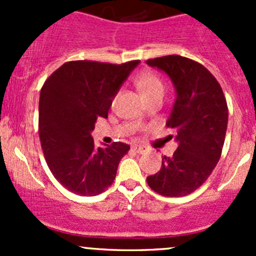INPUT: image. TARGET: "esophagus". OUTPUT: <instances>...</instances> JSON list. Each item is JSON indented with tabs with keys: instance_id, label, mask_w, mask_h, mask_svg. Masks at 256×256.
<instances>
[{
	"instance_id": "1",
	"label": "esophagus",
	"mask_w": 256,
	"mask_h": 256,
	"mask_svg": "<svg viewBox=\"0 0 256 256\" xmlns=\"http://www.w3.org/2000/svg\"><path fill=\"white\" fill-rule=\"evenodd\" d=\"M132 150L135 152H138V154H144V152L147 151L146 147L140 146V144H135V146H132Z\"/></svg>"
}]
</instances>
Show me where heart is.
<instances>
[{
    "label": "heart",
    "instance_id": "obj_1",
    "mask_svg": "<svg viewBox=\"0 0 256 256\" xmlns=\"http://www.w3.org/2000/svg\"><path fill=\"white\" fill-rule=\"evenodd\" d=\"M136 85L146 100L154 96H164V85L162 80L150 72L140 74L136 79Z\"/></svg>",
    "mask_w": 256,
    "mask_h": 256
}]
</instances>
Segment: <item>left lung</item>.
<instances>
[{
  "mask_svg": "<svg viewBox=\"0 0 256 256\" xmlns=\"http://www.w3.org/2000/svg\"><path fill=\"white\" fill-rule=\"evenodd\" d=\"M172 80L176 100L166 125L178 144L171 157H162L147 183L164 197H183L203 184L218 164L228 125V106L220 85L202 64L180 56L146 60Z\"/></svg>",
  "mask_w": 256,
  "mask_h": 256,
  "instance_id": "1",
  "label": "left lung"
}]
</instances>
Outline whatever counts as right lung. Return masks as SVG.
Returning a JSON list of instances; mask_svg holds the SVG:
<instances>
[{"instance_id":"right-lung-1","label":"right lung","mask_w":256,"mask_h":256,"mask_svg":"<svg viewBox=\"0 0 256 256\" xmlns=\"http://www.w3.org/2000/svg\"><path fill=\"white\" fill-rule=\"evenodd\" d=\"M140 60L124 64L66 62L43 84L40 96V138L46 161L62 186L84 197L112 184L124 142L95 148L92 131L108 118L112 99Z\"/></svg>"}]
</instances>
